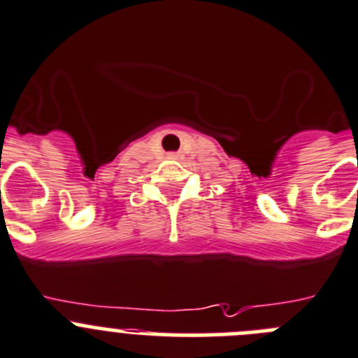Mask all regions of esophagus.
Returning <instances> with one entry per match:
<instances>
[{"label":"esophagus","instance_id":"34e87169","mask_svg":"<svg viewBox=\"0 0 358 358\" xmlns=\"http://www.w3.org/2000/svg\"><path fill=\"white\" fill-rule=\"evenodd\" d=\"M180 157V153H168V159H171V160H176Z\"/></svg>","mask_w":358,"mask_h":358}]
</instances>
